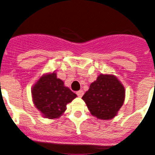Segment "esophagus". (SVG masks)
<instances>
[{
	"label": "esophagus",
	"instance_id": "34e87169",
	"mask_svg": "<svg viewBox=\"0 0 155 155\" xmlns=\"http://www.w3.org/2000/svg\"><path fill=\"white\" fill-rule=\"evenodd\" d=\"M76 94H77V95L79 96V97H82V95H83V91L82 90L78 91V92H76Z\"/></svg>",
	"mask_w": 155,
	"mask_h": 155
}]
</instances>
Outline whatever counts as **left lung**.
Listing matches in <instances>:
<instances>
[{"label":"left lung","mask_w":155,"mask_h":155,"mask_svg":"<svg viewBox=\"0 0 155 155\" xmlns=\"http://www.w3.org/2000/svg\"><path fill=\"white\" fill-rule=\"evenodd\" d=\"M125 98V87L115 75L100 74L82 99L93 116L108 120L116 116Z\"/></svg>","instance_id":"obj_1"}]
</instances>
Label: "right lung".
<instances>
[{"label":"right lung","instance_id":"right-lung-1","mask_svg":"<svg viewBox=\"0 0 155 155\" xmlns=\"http://www.w3.org/2000/svg\"><path fill=\"white\" fill-rule=\"evenodd\" d=\"M31 94L36 108L49 119L62 116L66 110V105L77 97L65 86L63 80L57 78L56 72L42 75L32 87Z\"/></svg>","mask_w":155,"mask_h":155}]
</instances>
